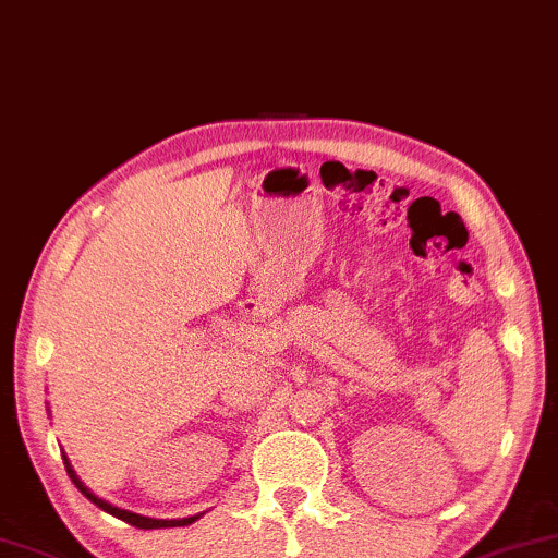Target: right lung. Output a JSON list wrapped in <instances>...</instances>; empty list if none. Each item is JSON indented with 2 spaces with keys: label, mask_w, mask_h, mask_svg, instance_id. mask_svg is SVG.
<instances>
[{
  "label": "right lung",
  "mask_w": 558,
  "mask_h": 558,
  "mask_svg": "<svg viewBox=\"0 0 558 558\" xmlns=\"http://www.w3.org/2000/svg\"><path fill=\"white\" fill-rule=\"evenodd\" d=\"M63 464H65V472H69V477H71L73 485L81 489V495H86L88 500L96 505V508H101L104 512H109V515L119 518V521L135 525V529H147V531H150V529H173V525H189V523H193L198 518V515H191V518H183V521H158V518H145V515H137V512L122 510V508H117V505H111L107 500H101V497H96L92 489H88L84 482L76 477V472H73V466H71L69 457H65V454H63Z\"/></svg>",
  "instance_id": "1"
}]
</instances>
